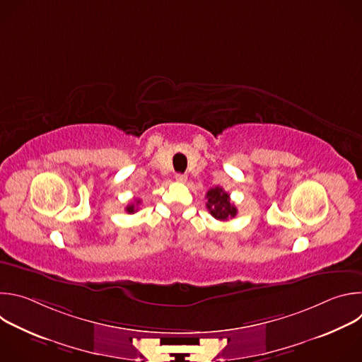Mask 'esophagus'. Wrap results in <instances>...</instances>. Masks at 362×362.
<instances>
[{"mask_svg": "<svg viewBox=\"0 0 362 362\" xmlns=\"http://www.w3.org/2000/svg\"><path fill=\"white\" fill-rule=\"evenodd\" d=\"M176 180H177L179 183H185V182L187 180V176H186V175H182V173H177V175H176Z\"/></svg>", "mask_w": 362, "mask_h": 362, "instance_id": "esophagus-1", "label": "esophagus"}]
</instances>
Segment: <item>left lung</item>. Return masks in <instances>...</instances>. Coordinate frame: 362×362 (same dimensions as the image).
<instances>
[{"mask_svg":"<svg viewBox=\"0 0 362 362\" xmlns=\"http://www.w3.org/2000/svg\"><path fill=\"white\" fill-rule=\"evenodd\" d=\"M206 208H208L209 214L218 219V221H228L236 216L238 209L235 208V204L230 203L229 193H226L222 187L216 186L208 190L206 193Z\"/></svg>","mask_w":362,"mask_h":362,"instance_id":"left-lung-1","label":"left lung"}]
</instances>
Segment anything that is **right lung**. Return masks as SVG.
Instances as JSON below:
<instances>
[{
    "label": "right lung",
    "instance_id": "1",
    "mask_svg": "<svg viewBox=\"0 0 362 362\" xmlns=\"http://www.w3.org/2000/svg\"><path fill=\"white\" fill-rule=\"evenodd\" d=\"M140 203V200H136V204H127V208H126V212L127 214H134V212H137V204Z\"/></svg>",
    "mask_w": 362,
    "mask_h": 362
}]
</instances>
